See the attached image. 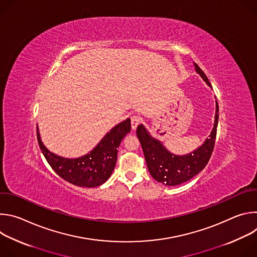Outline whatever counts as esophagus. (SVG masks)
Instances as JSON below:
<instances>
[{
  "instance_id": "obj_1",
  "label": "esophagus",
  "mask_w": 257,
  "mask_h": 257,
  "mask_svg": "<svg viewBox=\"0 0 257 257\" xmlns=\"http://www.w3.org/2000/svg\"><path fill=\"white\" fill-rule=\"evenodd\" d=\"M140 122H141L140 117H138V116H132V117H131V128H132L133 130H135V129L137 128V126L140 124Z\"/></svg>"
}]
</instances>
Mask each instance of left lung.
I'll return each mask as SVG.
<instances>
[{
    "label": "left lung",
    "mask_w": 257,
    "mask_h": 257,
    "mask_svg": "<svg viewBox=\"0 0 257 257\" xmlns=\"http://www.w3.org/2000/svg\"><path fill=\"white\" fill-rule=\"evenodd\" d=\"M194 66L201 78L211 87L204 72L196 63H194ZM217 122L218 104L215 101L214 124L210 135L198 149L184 156H177L170 153L163 143L153 137L142 124L138 125L136 134L142 146L145 162L152 177L164 185L176 186L190 180L201 172L207 165L213 151Z\"/></svg>",
    "instance_id": "obj_1"
}]
</instances>
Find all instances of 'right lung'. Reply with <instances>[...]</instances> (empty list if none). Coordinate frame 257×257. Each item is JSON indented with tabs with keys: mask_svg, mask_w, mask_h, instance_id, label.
<instances>
[{
	"mask_svg": "<svg viewBox=\"0 0 257 257\" xmlns=\"http://www.w3.org/2000/svg\"><path fill=\"white\" fill-rule=\"evenodd\" d=\"M131 130L130 119L109 130L88 154L76 159H68L51 153L43 143L38 128V141L47 162L64 180L80 187H97L111 177L117 162L118 148Z\"/></svg>",
	"mask_w": 257,
	"mask_h": 257,
	"instance_id": "add662e5",
	"label": "right lung"
}]
</instances>
